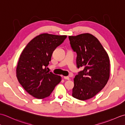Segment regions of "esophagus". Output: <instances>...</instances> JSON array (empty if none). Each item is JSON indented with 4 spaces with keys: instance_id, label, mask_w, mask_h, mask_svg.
<instances>
[{
    "instance_id": "34e87169",
    "label": "esophagus",
    "mask_w": 125,
    "mask_h": 125,
    "mask_svg": "<svg viewBox=\"0 0 125 125\" xmlns=\"http://www.w3.org/2000/svg\"><path fill=\"white\" fill-rule=\"evenodd\" d=\"M64 78L65 79H67V80H69L70 79V78L69 76H64Z\"/></svg>"
}]
</instances>
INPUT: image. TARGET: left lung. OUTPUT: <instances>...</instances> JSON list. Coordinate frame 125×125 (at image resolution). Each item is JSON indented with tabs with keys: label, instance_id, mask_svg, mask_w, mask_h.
I'll list each match as a JSON object with an SVG mask.
<instances>
[{
	"label": "left lung",
	"instance_id": "left-lung-1",
	"mask_svg": "<svg viewBox=\"0 0 125 125\" xmlns=\"http://www.w3.org/2000/svg\"><path fill=\"white\" fill-rule=\"evenodd\" d=\"M71 46L77 53V66L84 68L73 78V97L81 100L95 96L106 85L110 78V58L92 34L69 36Z\"/></svg>",
	"mask_w": 125,
	"mask_h": 125
}]
</instances>
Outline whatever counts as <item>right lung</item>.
Listing matches in <instances>:
<instances>
[{"label":"right lung","instance_id":"obj_1","mask_svg":"<svg viewBox=\"0 0 125 125\" xmlns=\"http://www.w3.org/2000/svg\"><path fill=\"white\" fill-rule=\"evenodd\" d=\"M67 35L43 33L29 42L21 54L16 69L19 83L29 94L38 99L48 97L62 80L60 76L47 70L55 49Z\"/></svg>","mask_w":125,"mask_h":125}]
</instances>
